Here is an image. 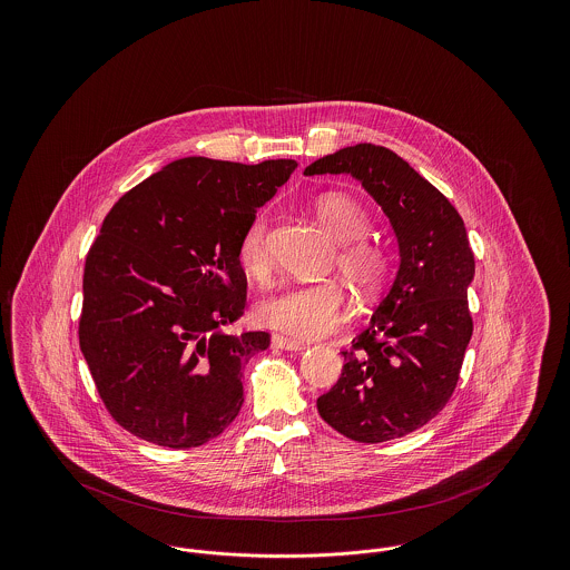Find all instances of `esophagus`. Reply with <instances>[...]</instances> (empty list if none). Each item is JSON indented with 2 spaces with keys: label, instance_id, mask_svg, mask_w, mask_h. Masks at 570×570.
Listing matches in <instances>:
<instances>
[{
  "label": "esophagus",
  "instance_id": "obj_1",
  "mask_svg": "<svg viewBox=\"0 0 570 570\" xmlns=\"http://www.w3.org/2000/svg\"><path fill=\"white\" fill-rule=\"evenodd\" d=\"M273 346L279 348V351H291V353H297V351H305V344L293 340V337H284V335H273Z\"/></svg>",
  "mask_w": 570,
  "mask_h": 570
}]
</instances>
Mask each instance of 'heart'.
<instances>
[{"instance_id":"1","label":"heart","mask_w":570,"mask_h":570,"mask_svg":"<svg viewBox=\"0 0 570 570\" xmlns=\"http://www.w3.org/2000/svg\"><path fill=\"white\" fill-rule=\"evenodd\" d=\"M314 216L340 244L335 265L361 293H376L389 273V254L382 245L365 239L370 216L348 194L328 191L316 198ZM244 272L263 279L272 267L269 222L265 214L252 217L237 247ZM351 303L337 282L314 286H293L263 298L256 307L261 325L295 335L301 340H318L333 333L348 316Z\"/></svg>"}]
</instances>
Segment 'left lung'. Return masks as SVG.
<instances>
[{"label":"left lung","mask_w":570,"mask_h":570,"mask_svg":"<svg viewBox=\"0 0 570 570\" xmlns=\"http://www.w3.org/2000/svg\"><path fill=\"white\" fill-rule=\"evenodd\" d=\"M326 173L361 181L400 249L391 291L342 353L340 380L316 402L335 432L376 444L423 428L451 400L472 337L474 254L458 209L391 149L358 142L305 168Z\"/></svg>","instance_id":"8db88e82"}]
</instances>
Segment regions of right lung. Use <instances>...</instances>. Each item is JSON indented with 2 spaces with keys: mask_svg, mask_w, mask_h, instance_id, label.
Segmentation results:
<instances>
[{
  "mask_svg": "<svg viewBox=\"0 0 570 570\" xmlns=\"http://www.w3.org/2000/svg\"><path fill=\"white\" fill-rule=\"evenodd\" d=\"M295 160L181 158L126 191L82 273L79 344L110 416L130 434L191 449L244 404V367L272 335L222 326L244 316L245 226Z\"/></svg>",
  "mask_w": 570,
  "mask_h": 570,
  "instance_id": "obj_1",
  "label": "right lung"
}]
</instances>
